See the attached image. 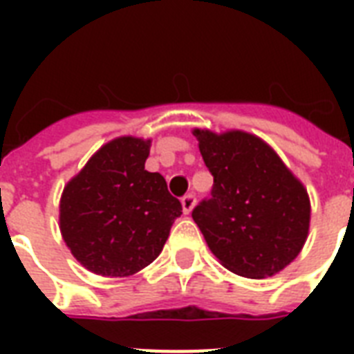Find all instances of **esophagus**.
I'll use <instances>...</instances> for the list:
<instances>
[{
	"mask_svg": "<svg viewBox=\"0 0 354 354\" xmlns=\"http://www.w3.org/2000/svg\"><path fill=\"white\" fill-rule=\"evenodd\" d=\"M194 204H196V196H194L193 193L185 194V196H183V198H182L183 213H185V215H189V213H191V211H193Z\"/></svg>",
	"mask_w": 354,
	"mask_h": 354,
	"instance_id": "obj_1",
	"label": "esophagus"
}]
</instances>
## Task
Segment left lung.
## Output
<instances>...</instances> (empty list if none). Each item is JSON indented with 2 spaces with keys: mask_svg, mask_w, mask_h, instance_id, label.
<instances>
[{
  "mask_svg": "<svg viewBox=\"0 0 354 354\" xmlns=\"http://www.w3.org/2000/svg\"><path fill=\"white\" fill-rule=\"evenodd\" d=\"M194 136L213 176L211 196L193 209L207 246L236 275L261 279L277 274L307 239V191L252 133L194 130Z\"/></svg>",
  "mask_w": 354,
  "mask_h": 354,
  "instance_id": "8db88e82",
  "label": "left lung"
}]
</instances>
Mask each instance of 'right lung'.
<instances>
[{
	"label": "right lung",
	"mask_w": 354,
	"mask_h": 354,
	"mask_svg": "<svg viewBox=\"0 0 354 354\" xmlns=\"http://www.w3.org/2000/svg\"><path fill=\"white\" fill-rule=\"evenodd\" d=\"M149 152L150 141L113 139L64 189L60 232L93 274L124 277L149 266L182 215L165 178L145 171Z\"/></svg>",
	"instance_id": "add662e5"
}]
</instances>
